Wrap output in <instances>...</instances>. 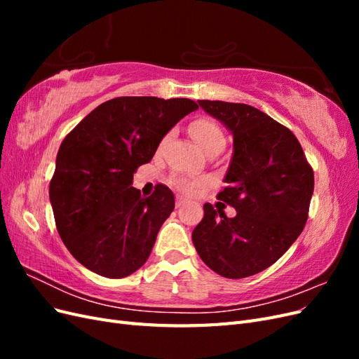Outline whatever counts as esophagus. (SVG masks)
<instances>
[{
  "label": "esophagus",
  "instance_id": "esophagus-1",
  "mask_svg": "<svg viewBox=\"0 0 359 359\" xmlns=\"http://www.w3.org/2000/svg\"><path fill=\"white\" fill-rule=\"evenodd\" d=\"M184 202H186V201H184L182 198H180V196H178V198H177V202H175V206H177V208H181V206L184 205Z\"/></svg>",
  "mask_w": 359,
  "mask_h": 359
}]
</instances>
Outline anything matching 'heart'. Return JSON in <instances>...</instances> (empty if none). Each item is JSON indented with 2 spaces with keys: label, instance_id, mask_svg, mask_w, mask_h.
Returning <instances> with one entry per match:
<instances>
[{
  "label": "heart",
  "instance_id": "heart-1",
  "mask_svg": "<svg viewBox=\"0 0 359 359\" xmlns=\"http://www.w3.org/2000/svg\"><path fill=\"white\" fill-rule=\"evenodd\" d=\"M189 128H190V133H191L193 139L196 140L205 153H208V151L217 149V148L223 149V147L226 144V136L223 133L222 127L217 124L214 119H211L208 116L194 118L190 123ZM169 136H170V132L165 137H163L161 144H165L169 139ZM170 184L173 187H177L178 190L186 191V193L193 191V189L196 187V182L189 181L182 177H173L170 180Z\"/></svg>",
  "mask_w": 359,
  "mask_h": 359
}]
</instances>
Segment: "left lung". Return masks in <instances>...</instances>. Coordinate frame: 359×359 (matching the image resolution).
Wrapping results in <instances>:
<instances>
[{
  "label": "left lung",
  "mask_w": 359,
  "mask_h": 359,
  "mask_svg": "<svg viewBox=\"0 0 359 359\" xmlns=\"http://www.w3.org/2000/svg\"><path fill=\"white\" fill-rule=\"evenodd\" d=\"M233 135L226 187L217 199L233 206L226 217L211 203L191 233L203 262L226 278L266 269L295 243L309 219L314 173L287 127L253 106L199 100ZM224 206V205H223Z\"/></svg>",
  "instance_id": "1"
}]
</instances>
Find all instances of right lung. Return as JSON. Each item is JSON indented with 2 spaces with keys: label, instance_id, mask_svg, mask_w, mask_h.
<instances>
[{
  "label": "right lung",
  "instance_id": "right-lung-1",
  "mask_svg": "<svg viewBox=\"0 0 359 359\" xmlns=\"http://www.w3.org/2000/svg\"><path fill=\"white\" fill-rule=\"evenodd\" d=\"M198 107L190 99L116 97L64 137L49 198L62 243L85 268L124 278L147 262L175 199L165 184L142 198L132 187L133 173L151 161L163 136Z\"/></svg>",
  "mask_w": 359,
  "mask_h": 359
}]
</instances>
